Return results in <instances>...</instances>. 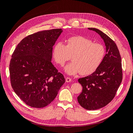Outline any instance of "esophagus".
Here are the masks:
<instances>
[{
  "mask_svg": "<svg viewBox=\"0 0 133 133\" xmlns=\"http://www.w3.org/2000/svg\"><path fill=\"white\" fill-rule=\"evenodd\" d=\"M65 80H66V82H70L71 81V79L69 77H66L65 79Z\"/></svg>",
  "mask_w": 133,
  "mask_h": 133,
  "instance_id": "obj_1",
  "label": "esophagus"
}]
</instances>
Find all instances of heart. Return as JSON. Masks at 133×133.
I'll list each match as a JSON object with an SVG mask.
<instances>
[{
    "mask_svg": "<svg viewBox=\"0 0 133 133\" xmlns=\"http://www.w3.org/2000/svg\"><path fill=\"white\" fill-rule=\"evenodd\" d=\"M53 58L55 62L63 66L70 59L72 62L65 68L66 73L74 75L91 74L101 65L106 54L103 44L94 43L91 39L82 36H75L68 39L66 44L58 42L53 49Z\"/></svg>",
    "mask_w": 133,
    "mask_h": 133,
    "instance_id": "obj_1",
    "label": "heart"
}]
</instances>
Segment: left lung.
Masks as SVG:
<instances>
[{"instance_id": "8db88e82", "label": "left lung", "mask_w": 133, "mask_h": 133, "mask_svg": "<svg viewBox=\"0 0 133 133\" xmlns=\"http://www.w3.org/2000/svg\"><path fill=\"white\" fill-rule=\"evenodd\" d=\"M88 29L100 35L107 51L101 65L94 73L78 79L83 87L77 98L78 103L85 109L93 110L106 106L114 99L122 81L123 72L121 56L115 42L98 29Z\"/></svg>"}]
</instances>
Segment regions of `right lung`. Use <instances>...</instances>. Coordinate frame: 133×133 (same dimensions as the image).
I'll list each match as a JSON object with an SVG mask.
<instances>
[{
    "label": "right lung",
    "instance_id": "1",
    "mask_svg": "<svg viewBox=\"0 0 133 133\" xmlns=\"http://www.w3.org/2000/svg\"><path fill=\"white\" fill-rule=\"evenodd\" d=\"M62 31L54 29L28 35L18 44L11 55V87L20 99L31 107L49 105L65 82L51 62L53 46Z\"/></svg>",
    "mask_w": 133,
    "mask_h": 133
}]
</instances>
